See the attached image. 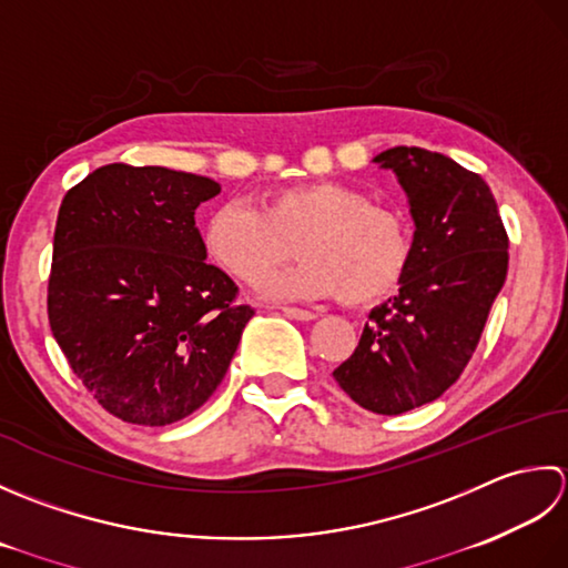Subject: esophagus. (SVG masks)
Here are the masks:
<instances>
[{"instance_id": "1", "label": "esophagus", "mask_w": 568, "mask_h": 568, "mask_svg": "<svg viewBox=\"0 0 568 568\" xmlns=\"http://www.w3.org/2000/svg\"><path fill=\"white\" fill-rule=\"evenodd\" d=\"M282 314L288 318H296V321H314L316 314L314 311H306V308H298V306H280Z\"/></svg>"}]
</instances>
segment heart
Wrapping results in <instances>:
<instances>
[{
    "instance_id": "b5f03b06",
    "label": "heart",
    "mask_w": 568,
    "mask_h": 568,
    "mask_svg": "<svg viewBox=\"0 0 568 568\" xmlns=\"http://www.w3.org/2000/svg\"><path fill=\"white\" fill-rule=\"evenodd\" d=\"M205 250L237 280L254 284L292 257L298 262L262 284L267 296L335 298L363 306L387 296L409 264V227L397 211L338 181H311L270 193L262 207L223 203L203 230Z\"/></svg>"
}]
</instances>
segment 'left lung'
<instances>
[{"mask_svg":"<svg viewBox=\"0 0 568 568\" xmlns=\"http://www.w3.org/2000/svg\"><path fill=\"white\" fill-rule=\"evenodd\" d=\"M373 164L397 176L414 223L399 294L369 311L355 353L333 377L363 409L404 414L460 377L507 276V233L478 173L419 146Z\"/></svg>","mask_w":568,"mask_h":568,"instance_id":"obj_1","label":"left lung"}]
</instances>
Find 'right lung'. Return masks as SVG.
I'll return each mask as SVG.
<instances>
[{"mask_svg":"<svg viewBox=\"0 0 568 568\" xmlns=\"http://www.w3.org/2000/svg\"><path fill=\"white\" fill-rule=\"evenodd\" d=\"M220 183L110 164L65 193L53 235L49 321L73 373L110 414L166 426L223 382L254 311L207 264L195 207Z\"/></svg>","mask_w":568,"mask_h":568,"instance_id":"1","label":"right lung"}]
</instances>
